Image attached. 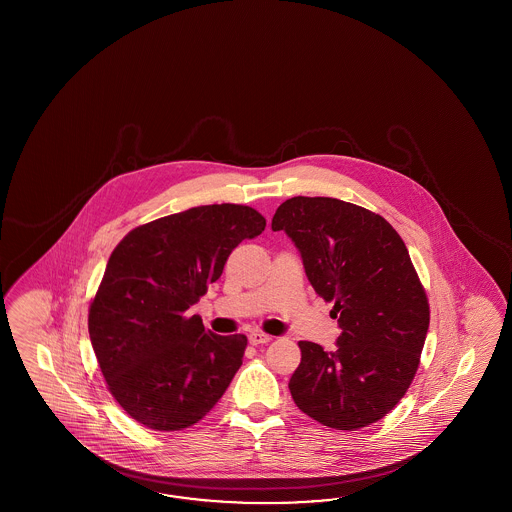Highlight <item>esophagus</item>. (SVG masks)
I'll list each match as a JSON object with an SVG mask.
<instances>
[{
  "label": "esophagus",
  "instance_id": "obj_1",
  "mask_svg": "<svg viewBox=\"0 0 512 512\" xmlns=\"http://www.w3.org/2000/svg\"><path fill=\"white\" fill-rule=\"evenodd\" d=\"M248 340L251 345H263V343H268V341L272 340V336L263 334V332H251L248 336Z\"/></svg>",
  "mask_w": 512,
  "mask_h": 512
}]
</instances>
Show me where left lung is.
Returning a JSON list of instances; mask_svg holds the SVG:
<instances>
[{"instance_id": "8db88e82", "label": "left lung", "mask_w": 512, "mask_h": 512, "mask_svg": "<svg viewBox=\"0 0 512 512\" xmlns=\"http://www.w3.org/2000/svg\"><path fill=\"white\" fill-rule=\"evenodd\" d=\"M302 257L315 293L334 302L336 351L300 341L289 390L328 428L358 430L387 415L411 385L430 306L400 234L370 210L330 197H293L272 217Z\"/></svg>"}]
</instances>
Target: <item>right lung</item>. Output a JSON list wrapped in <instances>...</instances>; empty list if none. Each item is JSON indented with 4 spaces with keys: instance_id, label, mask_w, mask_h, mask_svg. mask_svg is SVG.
<instances>
[{
    "instance_id": "right-lung-1",
    "label": "right lung",
    "mask_w": 512,
    "mask_h": 512,
    "mask_svg": "<svg viewBox=\"0 0 512 512\" xmlns=\"http://www.w3.org/2000/svg\"><path fill=\"white\" fill-rule=\"evenodd\" d=\"M264 227L249 206L208 204L140 225L112 251L88 330L110 394L131 419L182 430L231 385L248 338L214 334L187 310Z\"/></svg>"
}]
</instances>
